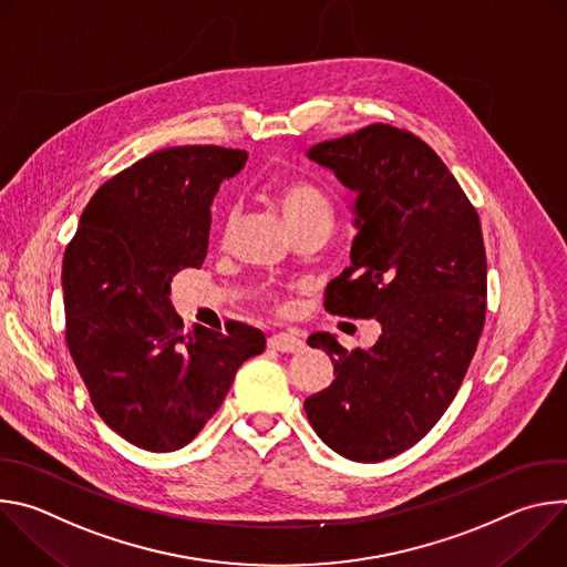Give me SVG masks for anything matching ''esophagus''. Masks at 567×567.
<instances>
[{
	"label": "esophagus",
	"instance_id": "34e87169",
	"mask_svg": "<svg viewBox=\"0 0 567 567\" xmlns=\"http://www.w3.org/2000/svg\"><path fill=\"white\" fill-rule=\"evenodd\" d=\"M269 348L276 350V352H285V354H293V352H300L305 348V343L293 337V334H287V332H280V334H274L269 339Z\"/></svg>",
	"mask_w": 567,
	"mask_h": 567
}]
</instances>
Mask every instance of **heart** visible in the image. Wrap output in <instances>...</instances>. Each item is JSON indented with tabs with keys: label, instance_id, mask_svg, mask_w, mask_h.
I'll use <instances>...</instances> for the list:
<instances>
[{
	"label": "heart",
	"instance_id": "b5f03b06",
	"mask_svg": "<svg viewBox=\"0 0 567 567\" xmlns=\"http://www.w3.org/2000/svg\"><path fill=\"white\" fill-rule=\"evenodd\" d=\"M276 206L289 228L307 221H332L330 199L307 182H287L276 188Z\"/></svg>",
	"mask_w": 567,
	"mask_h": 567
}]
</instances>
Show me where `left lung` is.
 <instances>
[{
  "instance_id": "obj_1",
  "label": "left lung",
  "mask_w": 567,
  "mask_h": 567,
  "mask_svg": "<svg viewBox=\"0 0 567 567\" xmlns=\"http://www.w3.org/2000/svg\"><path fill=\"white\" fill-rule=\"evenodd\" d=\"M307 156L357 195L352 265L328 285L326 309L377 318L381 337L346 350L311 334L337 377L305 399V413L339 455L381 462L437 424L475 354L487 313L480 217L433 147L406 130L374 123Z\"/></svg>"
}]
</instances>
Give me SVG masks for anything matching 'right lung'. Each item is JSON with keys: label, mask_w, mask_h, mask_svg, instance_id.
<instances>
[{"label": "right lung", "mask_w": 567, "mask_h": 567, "mask_svg": "<svg viewBox=\"0 0 567 567\" xmlns=\"http://www.w3.org/2000/svg\"><path fill=\"white\" fill-rule=\"evenodd\" d=\"M247 156L217 145L147 154L96 190L64 251L71 359L101 420L138 449L193 442L237 368L265 350L245 322L186 332L171 302L173 276L204 265L210 204Z\"/></svg>", "instance_id": "1"}]
</instances>
